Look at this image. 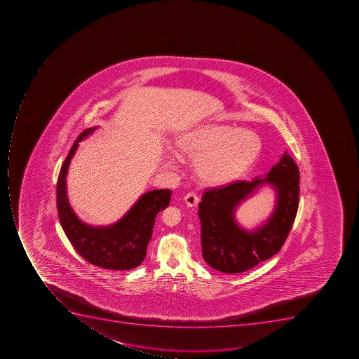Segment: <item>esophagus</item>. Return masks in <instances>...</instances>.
I'll return each instance as SVG.
<instances>
[{"mask_svg": "<svg viewBox=\"0 0 359 359\" xmlns=\"http://www.w3.org/2000/svg\"><path fill=\"white\" fill-rule=\"evenodd\" d=\"M184 200H185V203H187V206H189V208H192V206H195L198 203V196L196 195V193L194 192L187 193V194L184 196Z\"/></svg>", "mask_w": 359, "mask_h": 359, "instance_id": "obj_1", "label": "esophagus"}]
</instances>
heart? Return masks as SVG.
Instances as JSON below:
<instances>
[{
    "instance_id": "heart-1",
    "label": "heart",
    "mask_w": 359,
    "mask_h": 359,
    "mask_svg": "<svg viewBox=\"0 0 359 359\" xmlns=\"http://www.w3.org/2000/svg\"><path fill=\"white\" fill-rule=\"evenodd\" d=\"M178 150L196 159L198 177L211 185L233 181L254 164L262 150L257 133L228 125L201 128L178 142ZM176 157H168L165 165L175 167Z\"/></svg>"
}]
</instances>
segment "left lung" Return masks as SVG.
I'll list each match as a JSON object with an SVG mask.
<instances>
[{
  "label": "left lung",
  "mask_w": 359,
  "mask_h": 359,
  "mask_svg": "<svg viewBox=\"0 0 359 359\" xmlns=\"http://www.w3.org/2000/svg\"><path fill=\"white\" fill-rule=\"evenodd\" d=\"M267 183L277 192L276 209L269 220L248 232L233 217L236 206ZM299 172L287 151L264 178L238 181L210 189L198 203L202 256L212 269L238 274L280 252L291 231L299 208Z\"/></svg>",
  "instance_id": "obj_1"
}]
</instances>
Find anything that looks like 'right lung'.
I'll return each mask as SVG.
<instances>
[{"label":"right lung","mask_w":359,"mask_h":359,"mask_svg":"<svg viewBox=\"0 0 359 359\" xmlns=\"http://www.w3.org/2000/svg\"><path fill=\"white\" fill-rule=\"evenodd\" d=\"M96 127L79 135L62 163L57 181V210L62 230L74 249L92 265L112 271H127L142 265L153 234L156 215L170 204V189L144 193L120 220L111 226H93L79 220L68 202L66 176L79 142Z\"/></svg>","instance_id":"obj_1"}]
</instances>
